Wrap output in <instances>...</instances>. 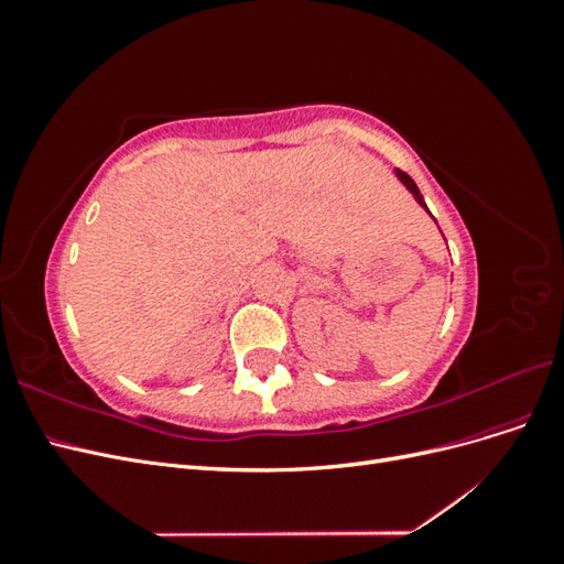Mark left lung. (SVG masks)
I'll list each match as a JSON object with an SVG mask.
<instances>
[{
    "label": "left lung",
    "instance_id": "1",
    "mask_svg": "<svg viewBox=\"0 0 564 564\" xmlns=\"http://www.w3.org/2000/svg\"><path fill=\"white\" fill-rule=\"evenodd\" d=\"M398 176H400V181L409 187V191H412V195L416 197V202L421 204V207L423 209H429V207H425V202H423V197H421V193H419V187H416V183L412 181V176H409V174H404V172H400V169H398Z\"/></svg>",
    "mask_w": 564,
    "mask_h": 564
}]
</instances>
